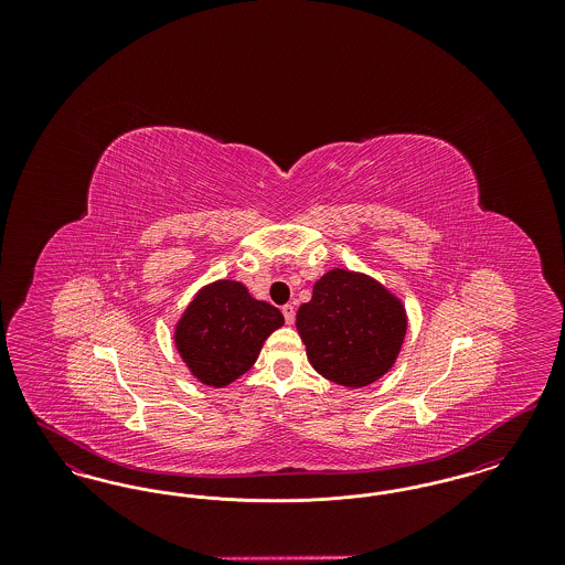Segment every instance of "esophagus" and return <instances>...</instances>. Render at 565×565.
Wrapping results in <instances>:
<instances>
[{
  "instance_id": "34e87169",
  "label": "esophagus",
  "mask_w": 565,
  "mask_h": 565,
  "mask_svg": "<svg viewBox=\"0 0 565 565\" xmlns=\"http://www.w3.org/2000/svg\"><path fill=\"white\" fill-rule=\"evenodd\" d=\"M281 313H284V318H286V323H295V305H284V307H281Z\"/></svg>"
}]
</instances>
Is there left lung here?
I'll use <instances>...</instances> for the list:
<instances>
[{"label":"left lung","instance_id":"1","mask_svg":"<svg viewBox=\"0 0 565 565\" xmlns=\"http://www.w3.org/2000/svg\"><path fill=\"white\" fill-rule=\"evenodd\" d=\"M408 318L403 300L366 273L330 269L296 313L311 366L343 387H366L403 350Z\"/></svg>","mask_w":565,"mask_h":565}]
</instances>
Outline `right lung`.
<instances>
[{
	"label": "right lung",
	"instance_id": "right-lung-1",
	"mask_svg": "<svg viewBox=\"0 0 565 565\" xmlns=\"http://www.w3.org/2000/svg\"><path fill=\"white\" fill-rule=\"evenodd\" d=\"M284 316L242 281L217 279L192 296L173 328L175 350L194 379L224 387L245 375Z\"/></svg>",
	"mask_w": 565,
	"mask_h": 565
}]
</instances>
